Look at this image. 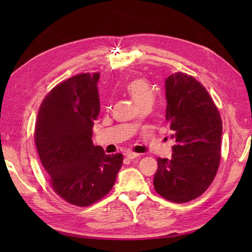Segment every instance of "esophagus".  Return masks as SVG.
I'll return each instance as SVG.
<instances>
[{
  "label": "esophagus",
  "mask_w": 252,
  "mask_h": 252,
  "mask_svg": "<svg viewBox=\"0 0 252 252\" xmlns=\"http://www.w3.org/2000/svg\"><path fill=\"white\" fill-rule=\"evenodd\" d=\"M138 156H140V155L135 154V153H127V154H126V157L127 159H130V160L135 159V158H137Z\"/></svg>",
  "instance_id": "esophagus-1"
}]
</instances>
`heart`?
<instances>
[{
    "mask_svg": "<svg viewBox=\"0 0 252 252\" xmlns=\"http://www.w3.org/2000/svg\"><path fill=\"white\" fill-rule=\"evenodd\" d=\"M126 92L130 95V97L135 101L137 106H141L149 101H154L155 95L154 91L145 79L135 78L130 80L125 85Z\"/></svg>",
    "mask_w": 252,
    "mask_h": 252,
    "instance_id": "1",
    "label": "heart"
}]
</instances>
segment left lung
I'll return each mask as SVG.
<instances>
[{"mask_svg": "<svg viewBox=\"0 0 252 252\" xmlns=\"http://www.w3.org/2000/svg\"><path fill=\"white\" fill-rule=\"evenodd\" d=\"M165 119L175 140L171 159L158 158L154 187L173 202L206 191L221 160L222 120L215 101L197 80L183 72L165 79Z\"/></svg>", "mask_w": 252, "mask_h": 252, "instance_id": "obj_1", "label": "left lung"}]
</instances>
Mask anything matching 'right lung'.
I'll return each instance as SVG.
<instances>
[{
    "label": "right lung",
    "instance_id": "right-lung-1",
    "mask_svg": "<svg viewBox=\"0 0 252 252\" xmlns=\"http://www.w3.org/2000/svg\"><path fill=\"white\" fill-rule=\"evenodd\" d=\"M99 73L60 83L40 106L34 142L53 189L63 200L88 207L106 196L122 165L121 154L106 155L92 142L100 107Z\"/></svg>",
    "mask_w": 252,
    "mask_h": 252
}]
</instances>
